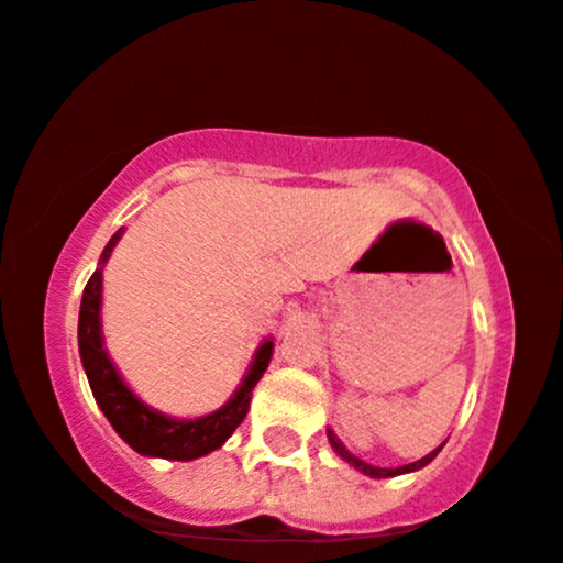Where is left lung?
Masks as SVG:
<instances>
[{"instance_id":"1","label":"left lung","mask_w":563,"mask_h":563,"mask_svg":"<svg viewBox=\"0 0 563 563\" xmlns=\"http://www.w3.org/2000/svg\"><path fill=\"white\" fill-rule=\"evenodd\" d=\"M327 438H329V442H332V448H334V453L340 455V459H345L350 466H355L358 468V472H363L366 474V477H374V479H385V477H398V474H408V472H419V468H424L429 461L434 459V455H438L440 451H442V445L438 448V451H432L429 455H424V459H419V461H413V464H406V466H398V468H379V466H372V464H366V461H361L358 455H353L347 451L345 445H342V440L336 438V434L332 432V429H327Z\"/></svg>"}]
</instances>
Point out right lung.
I'll return each mask as SVG.
<instances>
[{
    "label": "right lung",
    "mask_w": 563,
    "mask_h": 563,
    "mask_svg": "<svg viewBox=\"0 0 563 563\" xmlns=\"http://www.w3.org/2000/svg\"><path fill=\"white\" fill-rule=\"evenodd\" d=\"M121 236L123 229L112 234L108 247L102 250V257H99L97 271L84 287L81 310H78V353H81L86 379H89L91 395H95L102 413L108 416L112 429L136 453L168 461L200 459V455L218 451L244 421V416L250 411L253 387L261 382L271 363L274 342L266 340L257 347L247 376L236 387V393L231 395L227 406H221L218 411L200 416V419H174V416H165L150 408L147 402H142L131 393L123 376L112 366L102 340V319H99V310H102V266L108 263L112 247Z\"/></svg>",
    "instance_id": "1"
}]
</instances>
